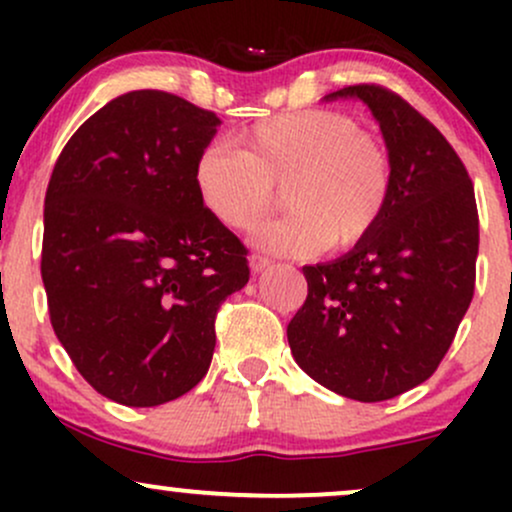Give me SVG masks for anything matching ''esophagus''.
Masks as SVG:
<instances>
[{
  "mask_svg": "<svg viewBox=\"0 0 512 512\" xmlns=\"http://www.w3.org/2000/svg\"><path fill=\"white\" fill-rule=\"evenodd\" d=\"M267 267H272V260H269V257H262V255H252L250 257V269L255 274L264 272V269H267Z\"/></svg>",
  "mask_w": 512,
  "mask_h": 512,
  "instance_id": "obj_1",
  "label": "esophagus"
}]
</instances>
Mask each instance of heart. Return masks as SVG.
Instances as JSON below:
<instances>
[{"mask_svg": "<svg viewBox=\"0 0 512 512\" xmlns=\"http://www.w3.org/2000/svg\"><path fill=\"white\" fill-rule=\"evenodd\" d=\"M238 144L240 151L219 144L199 151L192 170L197 195L214 219L250 233L274 211L276 190L284 192L291 214L257 233V243L276 255L356 248L390 207V149L351 115L303 110L269 117L243 129Z\"/></svg>", "mask_w": 512, "mask_h": 512, "instance_id": "1", "label": "heart"}]
</instances>
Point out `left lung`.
<instances>
[{"instance_id": "8db88e82", "label": "left lung", "mask_w": 512, "mask_h": 512, "mask_svg": "<svg viewBox=\"0 0 512 512\" xmlns=\"http://www.w3.org/2000/svg\"><path fill=\"white\" fill-rule=\"evenodd\" d=\"M380 122L395 190L373 236L339 260L303 267L308 296L289 346L310 378L358 402H383L436 373L474 296L479 214L448 139L390 88L356 84Z\"/></svg>"}]
</instances>
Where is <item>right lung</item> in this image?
I'll use <instances>...</instances> for the list:
<instances>
[{
    "label": "right lung",
    "instance_id": "obj_1",
    "mask_svg": "<svg viewBox=\"0 0 512 512\" xmlns=\"http://www.w3.org/2000/svg\"><path fill=\"white\" fill-rule=\"evenodd\" d=\"M221 120L129 91L72 134L45 192L40 274L52 330L84 380L156 407L207 375L216 313L248 284V250L204 209L195 161Z\"/></svg>",
    "mask_w": 512,
    "mask_h": 512
}]
</instances>
